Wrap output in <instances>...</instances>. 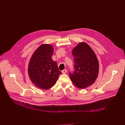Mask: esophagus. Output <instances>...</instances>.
Returning a JSON list of instances; mask_svg holds the SVG:
<instances>
[{
  "label": "esophagus",
  "mask_w": 125,
  "mask_h": 125,
  "mask_svg": "<svg viewBox=\"0 0 125 125\" xmlns=\"http://www.w3.org/2000/svg\"><path fill=\"white\" fill-rule=\"evenodd\" d=\"M67 72V69H64L62 71V73H66Z\"/></svg>",
  "instance_id": "34e87169"
}]
</instances>
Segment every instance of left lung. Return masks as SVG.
I'll use <instances>...</instances> for the list:
<instances>
[{"instance_id":"8db88e82","label":"left lung","mask_w":125,"mask_h":125,"mask_svg":"<svg viewBox=\"0 0 125 125\" xmlns=\"http://www.w3.org/2000/svg\"><path fill=\"white\" fill-rule=\"evenodd\" d=\"M74 69L69 75L74 84L79 88L92 85L96 79L99 63L93 50L87 43L81 42L72 51Z\"/></svg>"}]
</instances>
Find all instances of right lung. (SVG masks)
Wrapping results in <instances>:
<instances>
[{
	"mask_svg": "<svg viewBox=\"0 0 125 125\" xmlns=\"http://www.w3.org/2000/svg\"><path fill=\"white\" fill-rule=\"evenodd\" d=\"M53 53L51 45L42 44L34 51L29 62V77L34 84L42 90L54 85L62 73L56 62L52 59Z\"/></svg>",
	"mask_w": 125,
	"mask_h": 125,
	"instance_id": "add662e5",
	"label": "right lung"
}]
</instances>
